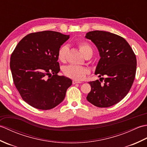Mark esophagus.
I'll return each mask as SVG.
<instances>
[{
  "label": "esophagus",
  "mask_w": 147,
  "mask_h": 147,
  "mask_svg": "<svg viewBox=\"0 0 147 147\" xmlns=\"http://www.w3.org/2000/svg\"><path fill=\"white\" fill-rule=\"evenodd\" d=\"M73 84H76V83H82V82H79V81H76V80H73Z\"/></svg>",
  "instance_id": "obj_1"
}]
</instances>
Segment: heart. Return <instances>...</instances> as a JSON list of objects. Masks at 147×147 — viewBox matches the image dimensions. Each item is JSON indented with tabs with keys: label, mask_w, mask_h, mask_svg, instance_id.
<instances>
[{
	"label": "heart",
	"mask_w": 147,
	"mask_h": 147,
	"mask_svg": "<svg viewBox=\"0 0 147 147\" xmlns=\"http://www.w3.org/2000/svg\"><path fill=\"white\" fill-rule=\"evenodd\" d=\"M79 48L84 56L88 53H91V54L93 53L92 47L87 43H80L79 44ZM67 49V46H62L59 49L57 54V57L59 61L64 62L65 60V55H66ZM63 73L65 76L71 79L74 80H82L88 73V70L86 68L80 66V65H69L64 67Z\"/></svg>",
	"instance_id": "b5f03b06"
}]
</instances>
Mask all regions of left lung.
Wrapping results in <instances>:
<instances>
[{"mask_svg": "<svg viewBox=\"0 0 147 147\" xmlns=\"http://www.w3.org/2000/svg\"><path fill=\"white\" fill-rule=\"evenodd\" d=\"M85 38L95 43L100 57L95 72L100 78L89 82L91 91L86 99L96 107H111L124 98L131 88L136 55L125 39L111 32L92 31ZM102 79L104 83H101Z\"/></svg>", "mask_w": 147, "mask_h": 147, "instance_id": "8db88e82", "label": "left lung"}]
</instances>
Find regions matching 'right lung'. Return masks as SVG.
<instances>
[{"label":"right lung","instance_id":"obj_1","mask_svg":"<svg viewBox=\"0 0 147 147\" xmlns=\"http://www.w3.org/2000/svg\"><path fill=\"white\" fill-rule=\"evenodd\" d=\"M69 38L59 32L28 34L12 52L10 67L14 83L24 102L38 109L49 110L65 98L72 80L58 76L61 46Z\"/></svg>","mask_w":147,"mask_h":147}]
</instances>
